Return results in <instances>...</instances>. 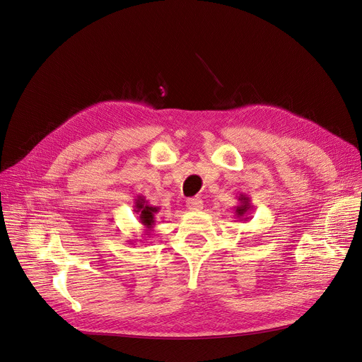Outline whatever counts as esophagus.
<instances>
[{"label": "esophagus", "instance_id": "obj_1", "mask_svg": "<svg viewBox=\"0 0 362 362\" xmlns=\"http://www.w3.org/2000/svg\"><path fill=\"white\" fill-rule=\"evenodd\" d=\"M186 206L189 208V210H192V211H199V210H202L204 202H202L201 198H189L186 201Z\"/></svg>", "mask_w": 362, "mask_h": 362}]
</instances>
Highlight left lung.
<instances>
[{
  "mask_svg": "<svg viewBox=\"0 0 362 362\" xmlns=\"http://www.w3.org/2000/svg\"><path fill=\"white\" fill-rule=\"evenodd\" d=\"M238 201H239V205L235 206V216L239 218V220H250L248 214L250 211H252V205H251V199L246 197V195H239L238 197Z\"/></svg>",
  "mask_w": 362,
  "mask_h": 362,
  "instance_id": "1",
  "label": "left lung"
}]
</instances>
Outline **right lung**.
Segmentation results:
<instances>
[{"label": "right lung", "mask_w": 362, "mask_h": 362, "mask_svg": "<svg viewBox=\"0 0 362 362\" xmlns=\"http://www.w3.org/2000/svg\"><path fill=\"white\" fill-rule=\"evenodd\" d=\"M158 206H152L144 197L135 199V213L139 216L141 224L145 227V235H151L156 226V214L158 213Z\"/></svg>", "instance_id": "add662e5"}]
</instances>
